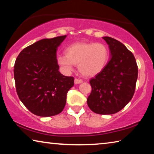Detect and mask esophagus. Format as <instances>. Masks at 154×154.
Instances as JSON below:
<instances>
[{"label": "esophagus", "mask_w": 154, "mask_h": 154, "mask_svg": "<svg viewBox=\"0 0 154 154\" xmlns=\"http://www.w3.org/2000/svg\"><path fill=\"white\" fill-rule=\"evenodd\" d=\"M83 82L82 79H77V78H75V84H79V83H82Z\"/></svg>", "instance_id": "esophagus-1"}]
</instances>
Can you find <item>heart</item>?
Here are the masks:
<instances>
[{
  "label": "heart",
  "mask_w": 154,
  "mask_h": 154,
  "mask_svg": "<svg viewBox=\"0 0 154 154\" xmlns=\"http://www.w3.org/2000/svg\"><path fill=\"white\" fill-rule=\"evenodd\" d=\"M65 54L56 57L57 63L64 72L73 71L75 65L82 74L93 77L105 69L109 59L108 46L102 43L78 42L67 47Z\"/></svg>",
  "instance_id": "1"
}]
</instances>
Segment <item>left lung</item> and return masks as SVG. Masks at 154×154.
I'll return each mask as SVG.
<instances>
[{"label":"left lung","instance_id":"left-lung-1","mask_svg":"<svg viewBox=\"0 0 154 154\" xmlns=\"http://www.w3.org/2000/svg\"><path fill=\"white\" fill-rule=\"evenodd\" d=\"M103 38L111 57L105 69L90 79L92 92L87 103L96 113L111 115L122 110L133 97L138 66L134 55L124 44L109 36Z\"/></svg>","mask_w":154,"mask_h":154}]
</instances>
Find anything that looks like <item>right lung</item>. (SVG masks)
Listing matches in <instances>:
<instances>
[{
	"label": "right lung",
	"mask_w": 154,
	"mask_h": 154,
	"mask_svg": "<svg viewBox=\"0 0 154 154\" xmlns=\"http://www.w3.org/2000/svg\"><path fill=\"white\" fill-rule=\"evenodd\" d=\"M66 35L44 38L24 48L17 57L14 79L20 100L31 113L50 117L61 113L74 77L59 72L57 49Z\"/></svg>",
	"instance_id": "add662e5"
}]
</instances>
